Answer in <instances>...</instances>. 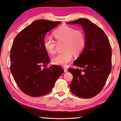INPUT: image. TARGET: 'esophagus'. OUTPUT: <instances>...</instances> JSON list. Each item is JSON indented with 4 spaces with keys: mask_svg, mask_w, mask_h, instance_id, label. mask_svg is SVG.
Returning <instances> with one entry per match:
<instances>
[{
    "mask_svg": "<svg viewBox=\"0 0 121 121\" xmlns=\"http://www.w3.org/2000/svg\"><path fill=\"white\" fill-rule=\"evenodd\" d=\"M63 69H64V72H65V73L67 72L68 71V69L66 68H63Z\"/></svg>",
    "mask_w": 121,
    "mask_h": 121,
    "instance_id": "esophagus-1",
    "label": "esophagus"
}]
</instances>
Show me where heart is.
Returning a JSON list of instances; mask_svg holds the SVG:
<instances>
[{"label":"heart","mask_w":121,"mask_h":121,"mask_svg":"<svg viewBox=\"0 0 121 121\" xmlns=\"http://www.w3.org/2000/svg\"><path fill=\"white\" fill-rule=\"evenodd\" d=\"M53 35L58 43H63L64 52L52 59L56 65L65 66L72 59L73 54L78 56L82 52L86 45V38L81 30H75L68 25H62L58 28ZM43 47L49 53L53 55L56 51V43L50 37H46L43 39Z\"/></svg>","instance_id":"heart-1"}]
</instances>
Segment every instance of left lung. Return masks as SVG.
I'll list each match as a JSON object with an SVG mask.
<instances>
[{"label":"left lung","mask_w":121,"mask_h":121,"mask_svg":"<svg viewBox=\"0 0 121 121\" xmlns=\"http://www.w3.org/2000/svg\"><path fill=\"white\" fill-rule=\"evenodd\" d=\"M66 23L81 25L86 38L83 51L74 61L73 65L79 69H69L73 76L70 90L79 97L91 98L101 91L111 72V45L103 30L88 19Z\"/></svg>","instance_id":"8db88e82"}]
</instances>
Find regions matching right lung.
I'll return each instance as SVG.
<instances>
[{
    "label": "right lung",
    "mask_w": 121,
    "mask_h": 121,
    "mask_svg": "<svg viewBox=\"0 0 121 121\" xmlns=\"http://www.w3.org/2000/svg\"><path fill=\"white\" fill-rule=\"evenodd\" d=\"M60 23L36 20L14 38L10 51V70L17 86L25 94L39 97L48 94L63 73V69L56 65L41 68L50 62L43 47L45 35Z\"/></svg>",
    "instance_id": "1"
}]
</instances>
